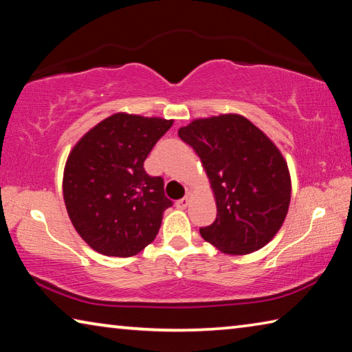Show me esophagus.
<instances>
[{
    "mask_svg": "<svg viewBox=\"0 0 352 352\" xmlns=\"http://www.w3.org/2000/svg\"><path fill=\"white\" fill-rule=\"evenodd\" d=\"M188 205H189V197H188V195H186V197H183V199L175 201V206L178 208V210H186Z\"/></svg>",
    "mask_w": 352,
    "mask_h": 352,
    "instance_id": "esophagus-1",
    "label": "esophagus"
}]
</instances>
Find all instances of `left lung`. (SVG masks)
Returning <instances> with one entry per match:
<instances>
[{
	"label": "left lung",
	"instance_id": "8db88e82",
	"mask_svg": "<svg viewBox=\"0 0 352 352\" xmlns=\"http://www.w3.org/2000/svg\"><path fill=\"white\" fill-rule=\"evenodd\" d=\"M178 136L200 157L216 200L217 217L200 228L201 237L231 256L265 247L281 230L292 194L275 142L237 113L192 119Z\"/></svg>",
	"mask_w": 352,
	"mask_h": 352
}]
</instances>
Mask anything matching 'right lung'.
<instances>
[{"mask_svg":"<svg viewBox=\"0 0 352 352\" xmlns=\"http://www.w3.org/2000/svg\"><path fill=\"white\" fill-rule=\"evenodd\" d=\"M174 119L119 111L76 142L65 163L63 200L71 223L94 252L130 258L153 242L172 205L162 177L144 162Z\"/></svg>","mask_w":352,"mask_h":352,"instance_id":"obj_1","label":"right lung"}]
</instances>
